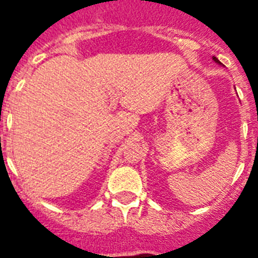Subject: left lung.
<instances>
[{
	"mask_svg": "<svg viewBox=\"0 0 258 258\" xmlns=\"http://www.w3.org/2000/svg\"><path fill=\"white\" fill-rule=\"evenodd\" d=\"M213 60H214V61H216V63H217V64H221V61H220V60H218V59H217V58H216V56H213Z\"/></svg>",
	"mask_w": 258,
	"mask_h": 258,
	"instance_id": "obj_1",
	"label": "left lung"
}]
</instances>
